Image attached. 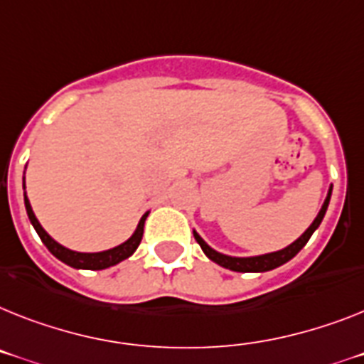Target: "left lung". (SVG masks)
<instances>
[{"instance_id": "left-lung-1", "label": "left lung", "mask_w": 364, "mask_h": 364, "mask_svg": "<svg viewBox=\"0 0 364 364\" xmlns=\"http://www.w3.org/2000/svg\"><path fill=\"white\" fill-rule=\"evenodd\" d=\"M329 198H331V188H329L328 198H326V201H323V205H322V209H320L318 216L314 218V222L309 225V229H307V231L301 235L300 239L294 240L291 246H287L285 250H279V252L267 253V255H259V257H229V255H222V253H218V252H215L213 248H209V246L203 242V239H201L196 231H194V239L198 240V244H200L201 250H203V253H205L207 257H209L210 261H215L216 264H220V267L229 268V270H233V272H268V270H274V268L281 267V264H285L287 261H291L296 253L300 252L305 244L309 242L311 235L314 233V229L318 228L320 222H322V218H323V215H326V210H328Z\"/></svg>"}]
</instances>
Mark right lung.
<instances>
[{
  "label": "right lung",
  "instance_id": "obj_1",
  "mask_svg": "<svg viewBox=\"0 0 364 364\" xmlns=\"http://www.w3.org/2000/svg\"><path fill=\"white\" fill-rule=\"evenodd\" d=\"M26 210H27V216H29V220H31L33 228L36 229V233H38L41 240L46 244V248L50 250V252L53 253L55 257L59 259V261L66 262L68 267L83 268V270H103V268L114 267V264H118L120 261H124V259H127L129 255H133V253H135V250L139 248L140 240H142V233H144V222H146V218H148V213H146V215L140 218V222H139V225H136V231L133 233V237H131L129 240H125L124 244H120V246H116V248L107 250V252H100V253H79V252H72V250L64 248V246H60L59 242H55L50 235L46 233L44 229H42V225L38 224V220H36L35 213H33L31 203H29L27 196H26Z\"/></svg>",
  "mask_w": 364,
  "mask_h": 364
}]
</instances>
